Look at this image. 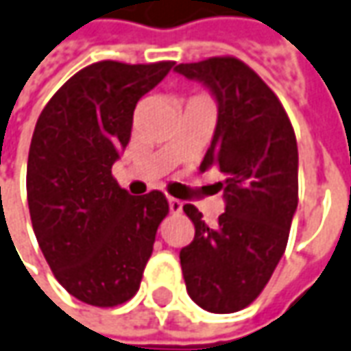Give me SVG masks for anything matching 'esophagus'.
Returning a JSON list of instances; mask_svg holds the SVG:
<instances>
[{"label":"esophagus","instance_id":"34e87169","mask_svg":"<svg viewBox=\"0 0 351 351\" xmlns=\"http://www.w3.org/2000/svg\"><path fill=\"white\" fill-rule=\"evenodd\" d=\"M169 209H171V213H180L182 211V202L169 195Z\"/></svg>","mask_w":351,"mask_h":351}]
</instances>
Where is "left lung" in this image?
<instances>
[{
    "label": "left lung",
    "mask_w": 351,
    "mask_h": 351,
    "mask_svg": "<svg viewBox=\"0 0 351 351\" xmlns=\"http://www.w3.org/2000/svg\"><path fill=\"white\" fill-rule=\"evenodd\" d=\"M217 99V126L199 171L219 167L225 213L209 226L194 206L195 234L180 250L186 290L211 313H234L265 288L285 254L298 207V144L285 107L236 57L180 63Z\"/></svg>",
    "instance_id": "1"
}]
</instances>
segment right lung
<instances>
[{
  "label": "right lung",
  "instance_id": "obj_1",
  "mask_svg": "<svg viewBox=\"0 0 351 351\" xmlns=\"http://www.w3.org/2000/svg\"><path fill=\"white\" fill-rule=\"evenodd\" d=\"M173 65H88L38 117L26 167L32 228L59 285L90 306L115 307L138 292L169 213L163 192L130 195L111 167L130 140L136 104Z\"/></svg>",
  "mask_w": 351,
  "mask_h": 351
}]
</instances>
